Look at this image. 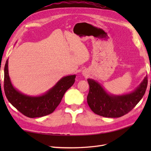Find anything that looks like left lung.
I'll use <instances>...</instances> for the list:
<instances>
[{"mask_svg":"<svg viewBox=\"0 0 151 151\" xmlns=\"http://www.w3.org/2000/svg\"><path fill=\"white\" fill-rule=\"evenodd\" d=\"M89 91L87 101L95 114L105 117H119L129 113L136 106L145 94L147 87L146 76L141 84L129 93L112 95L93 79L88 78Z\"/></svg>","mask_w":151,"mask_h":151,"instance_id":"obj_1","label":"left lung"}]
</instances>
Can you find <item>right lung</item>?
Listing matches in <instances>:
<instances>
[{"label":"right lung","instance_id":"obj_1","mask_svg":"<svg viewBox=\"0 0 151 151\" xmlns=\"http://www.w3.org/2000/svg\"><path fill=\"white\" fill-rule=\"evenodd\" d=\"M76 75L63 76L44 94L29 96L22 93L12 85L8 73V60L4 67V89L8 101L25 116L35 118L45 116L55 110L65 91L75 82Z\"/></svg>","mask_w":151,"mask_h":151}]
</instances>
